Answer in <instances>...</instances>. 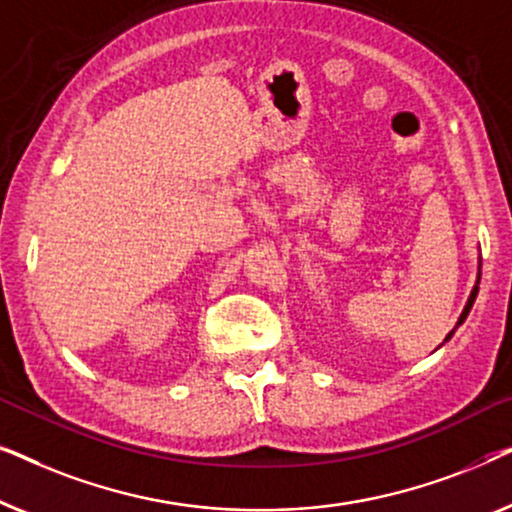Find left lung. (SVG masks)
<instances>
[{
  "label": "left lung",
  "instance_id": "left-lung-1",
  "mask_svg": "<svg viewBox=\"0 0 512 512\" xmlns=\"http://www.w3.org/2000/svg\"><path fill=\"white\" fill-rule=\"evenodd\" d=\"M482 256L478 258V279H475V286H473V291H471V296H468V300H466V305H464V312H461L459 314V321H457V326H454L452 328V331L450 333H447V338L445 340H450L452 338V335H454V331H457V328L461 326V324H464V321H466V317H468V312H471V307H473V303H475V296H478V284H480V275H482Z\"/></svg>",
  "mask_w": 512,
  "mask_h": 512
}]
</instances>
